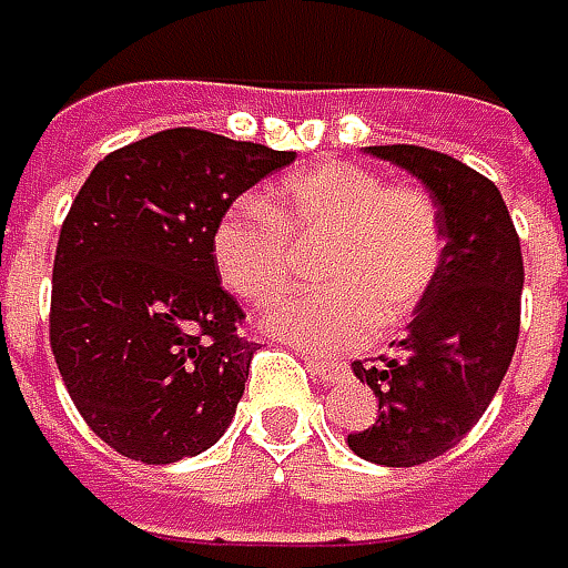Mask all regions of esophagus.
Returning <instances> with one entry per match:
<instances>
[{
    "mask_svg": "<svg viewBox=\"0 0 568 568\" xmlns=\"http://www.w3.org/2000/svg\"><path fill=\"white\" fill-rule=\"evenodd\" d=\"M300 355H303L306 367H310L316 377H323V381L328 383H338L345 374H348V364H345V361H338V357L313 355V352H306V348H300Z\"/></svg>",
    "mask_w": 568,
    "mask_h": 568,
    "instance_id": "34e87169",
    "label": "esophagus"
}]
</instances>
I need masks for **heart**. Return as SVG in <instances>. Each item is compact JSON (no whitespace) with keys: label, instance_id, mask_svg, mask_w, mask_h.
<instances>
[{"label":"heart","instance_id":"heart-1","mask_svg":"<svg viewBox=\"0 0 568 568\" xmlns=\"http://www.w3.org/2000/svg\"><path fill=\"white\" fill-rule=\"evenodd\" d=\"M320 248L313 277L326 287L281 300L265 326L310 348H355L393 332L432 300L447 262V226L422 185L323 159L271 191L268 207L240 197L213 223L211 255L223 284L245 303L277 300L297 252Z\"/></svg>","mask_w":568,"mask_h":568}]
</instances>
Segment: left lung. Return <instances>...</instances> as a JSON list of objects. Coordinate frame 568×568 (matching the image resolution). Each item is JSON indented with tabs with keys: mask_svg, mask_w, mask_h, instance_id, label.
<instances>
[{
	"mask_svg": "<svg viewBox=\"0 0 568 568\" xmlns=\"http://www.w3.org/2000/svg\"><path fill=\"white\" fill-rule=\"evenodd\" d=\"M367 153L422 179L447 226L444 274L406 338L389 355L352 364L381 412L348 435V447L371 464L415 467L467 435L511 364L521 332V240L498 187L460 159L412 143Z\"/></svg>",
	"mask_w": 568,
	"mask_h": 568,
	"instance_id": "left-lung-1",
	"label": "left lung"
}]
</instances>
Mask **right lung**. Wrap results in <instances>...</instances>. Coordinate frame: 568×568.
I'll use <instances>...</instances> for the list:
<instances>
[{
    "label": "right lung",
    "instance_id": "1",
    "mask_svg": "<svg viewBox=\"0 0 568 568\" xmlns=\"http://www.w3.org/2000/svg\"><path fill=\"white\" fill-rule=\"evenodd\" d=\"M294 153L172 128L101 159L63 220L50 348L85 425L140 464L207 450L258 352L213 265V223Z\"/></svg>",
    "mask_w": 568,
    "mask_h": 568
}]
</instances>
